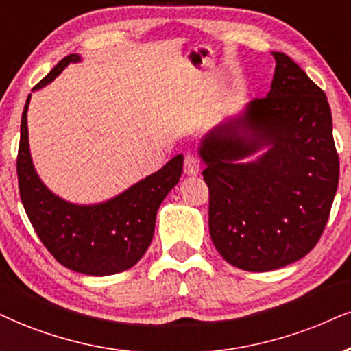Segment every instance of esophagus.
<instances>
[{"label": "esophagus", "instance_id": "34e87169", "mask_svg": "<svg viewBox=\"0 0 351 351\" xmlns=\"http://www.w3.org/2000/svg\"><path fill=\"white\" fill-rule=\"evenodd\" d=\"M200 171V159L197 158V154L189 153L184 159V172L189 176H195Z\"/></svg>", "mask_w": 351, "mask_h": 351}]
</instances>
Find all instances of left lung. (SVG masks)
Returning a JSON list of instances; mask_svg holds the SVG:
<instances>
[{"instance_id":"1","label":"left lung","mask_w":351,"mask_h":351,"mask_svg":"<svg viewBox=\"0 0 351 351\" xmlns=\"http://www.w3.org/2000/svg\"><path fill=\"white\" fill-rule=\"evenodd\" d=\"M274 56L268 96L213 130L200 148L211 241L224 261L249 271L275 270L309 254L339 185L327 96L288 55ZM263 145L271 148L255 163L237 162Z\"/></svg>"}]
</instances>
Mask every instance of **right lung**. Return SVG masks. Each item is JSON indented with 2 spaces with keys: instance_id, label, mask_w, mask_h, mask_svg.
<instances>
[{
  "instance_id": "right-lung-1",
  "label": "right lung",
  "mask_w": 351,
  "mask_h": 351,
  "mask_svg": "<svg viewBox=\"0 0 351 351\" xmlns=\"http://www.w3.org/2000/svg\"><path fill=\"white\" fill-rule=\"evenodd\" d=\"M77 60V55L64 56L34 89L50 83ZM29 101L30 94L21 120L16 167L21 200L38 239L56 262L80 274L106 276L128 270L149 247L159 205L182 176V154L109 202L73 205L53 195L34 171L27 138Z\"/></svg>"
}]
</instances>
